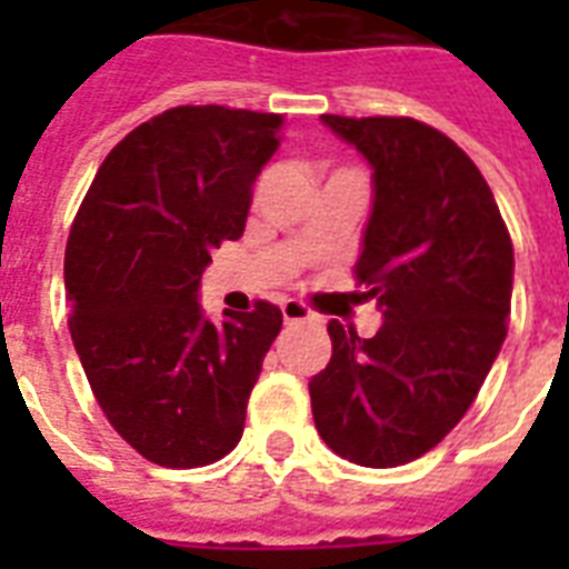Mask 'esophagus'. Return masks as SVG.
<instances>
[{"mask_svg": "<svg viewBox=\"0 0 569 569\" xmlns=\"http://www.w3.org/2000/svg\"><path fill=\"white\" fill-rule=\"evenodd\" d=\"M280 312H283V321L286 325H301V321H316V312L307 310L301 301H283L280 303Z\"/></svg>", "mask_w": 569, "mask_h": 569, "instance_id": "obj_1", "label": "esophagus"}]
</instances>
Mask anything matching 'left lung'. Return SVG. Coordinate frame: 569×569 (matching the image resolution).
I'll return each mask as SVG.
<instances>
[{
  "mask_svg": "<svg viewBox=\"0 0 569 569\" xmlns=\"http://www.w3.org/2000/svg\"><path fill=\"white\" fill-rule=\"evenodd\" d=\"M321 123L372 164V214L357 283L383 325L360 339L339 321L310 380L321 440L360 467L422 458L476 401L511 316L513 244L493 191L451 138L413 118Z\"/></svg>",
  "mask_w": 569,
  "mask_h": 569,
  "instance_id": "obj_1",
  "label": "left lung"
}]
</instances>
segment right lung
<instances>
[{
	"mask_svg": "<svg viewBox=\"0 0 569 569\" xmlns=\"http://www.w3.org/2000/svg\"><path fill=\"white\" fill-rule=\"evenodd\" d=\"M280 114L180 106L132 129L84 194L67 239L70 337L123 440L159 467L236 449L283 316L259 301L214 325L197 292L212 250L244 232Z\"/></svg>",
	"mask_w": 569,
	"mask_h": 569,
	"instance_id": "obj_1",
	"label": "right lung"
}]
</instances>
